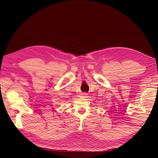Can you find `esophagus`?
Here are the masks:
<instances>
[{"label": "esophagus", "instance_id": "1", "mask_svg": "<svg viewBox=\"0 0 158 158\" xmlns=\"http://www.w3.org/2000/svg\"><path fill=\"white\" fill-rule=\"evenodd\" d=\"M81 95H82V96H84V97H86V96H87V93H83L81 94Z\"/></svg>", "mask_w": 158, "mask_h": 158}]
</instances>
